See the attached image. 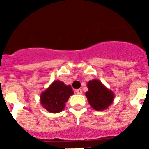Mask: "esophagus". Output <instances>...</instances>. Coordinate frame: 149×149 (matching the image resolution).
Masks as SVG:
<instances>
[{"label":"esophagus","instance_id":"34e87169","mask_svg":"<svg viewBox=\"0 0 149 149\" xmlns=\"http://www.w3.org/2000/svg\"><path fill=\"white\" fill-rule=\"evenodd\" d=\"M76 93H77V94H82V90L81 89H78V90L76 91Z\"/></svg>","mask_w":149,"mask_h":149}]
</instances>
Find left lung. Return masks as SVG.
Instances as JSON below:
<instances>
[{"mask_svg": "<svg viewBox=\"0 0 149 149\" xmlns=\"http://www.w3.org/2000/svg\"><path fill=\"white\" fill-rule=\"evenodd\" d=\"M87 87L88 91L85 94L90 105L95 111H104L113 102V92L107 88L99 79L90 80Z\"/></svg>", "mask_w": 149, "mask_h": 149, "instance_id": "left-lung-1", "label": "left lung"}]
</instances>
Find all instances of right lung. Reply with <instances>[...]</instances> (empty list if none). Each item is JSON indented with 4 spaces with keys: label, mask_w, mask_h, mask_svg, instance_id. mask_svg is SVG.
Segmentation results:
<instances>
[{
    "label": "right lung",
    "mask_w": 149,
    "mask_h": 149,
    "mask_svg": "<svg viewBox=\"0 0 149 149\" xmlns=\"http://www.w3.org/2000/svg\"><path fill=\"white\" fill-rule=\"evenodd\" d=\"M72 94L73 91L70 85L55 80L41 93L40 103L49 113H59L65 108V103Z\"/></svg>",
    "instance_id": "obj_1"
}]
</instances>
